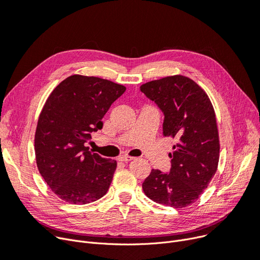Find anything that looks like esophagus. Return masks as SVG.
Wrapping results in <instances>:
<instances>
[{
	"label": "esophagus",
	"instance_id": "34e87169",
	"mask_svg": "<svg viewBox=\"0 0 260 260\" xmlns=\"http://www.w3.org/2000/svg\"><path fill=\"white\" fill-rule=\"evenodd\" d=\"M134 157L133 156H130V155H121L118 157L119 160H121V162H129V160H132Z\"/></svg>",
	"mask_w": 260,
	"mask_h": 260
}]
</instances>
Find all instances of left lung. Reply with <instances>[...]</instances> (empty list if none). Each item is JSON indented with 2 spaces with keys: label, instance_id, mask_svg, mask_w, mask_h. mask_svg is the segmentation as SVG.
<instances>
[{
  "label": "left lung",
  "instance_id": "8db88e82",
  "mask_svg": "<svg viewBox=\"0 0 260 260\" xmlns=\"http://www.w3.org/2000/svg\"><path fill=\"white\" fill-rule=\"evenodd\" d=\"M141 91L164 113L163 135L177 141L169 153V174L152 169L143 183L152 201L175 208L198 200L219 163V133L211 100L192 79L174 75L141 85Z\"/></svg>",
  "mask_w": 260,
  "mask_h": 260
}]
</instances>
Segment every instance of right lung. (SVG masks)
Masks as SVG:
<instances>
[{
  "label": "right lung",
  "mask_w": 260,
  "mask_h": 260,
  "mask_svg": "<svg viewBox=\"0 0 260 260\" xmlns=\"http://www.w3.org/2000/svg\"><path fill=\"white\" fill-rule=\"evenodd\" d=\"M126 86L94 76L72 75L47 97L35 133L37 167L61 200L88 204L104 197L117 162L85 143L103 129V117Z\"/></svg>",
  "instance_id": "right-lung-1"
}]
</instances>
